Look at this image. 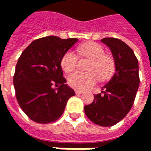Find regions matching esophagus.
Returning <instances> with one entry per match:
<instances>
[{
	"mask_svg": "<svg viewBox=\"0 0 151 151\" xmlns=\"http://www.w3.org/2000/svg\"><path fill=\"white\" fill-rule=\"evenodd\" d=\"M75 92H76V94H78V95H81V94H82V93H83V91H77V90L75 91Z\"/></svg>",
	"mask_w": 151,
	"mask_h": 151,
	"instance_id": "esophagus-1",
	"label": "esophagus"
}]
</instances>
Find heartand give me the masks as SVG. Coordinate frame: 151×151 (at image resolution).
I'll return each instance as SVG.
<instances>
[{"instance_id": "b5f03b06", "label": "heart", "mask_w": 151, "mask_h": 151, "mask_svg": "<svg viewBox=\"0 0 151 151\" xmlns=\"http://www.w3.org/2000/svg\"><path fill=\"white\" fill-rule=\"evenodd\" d=\"M79 54L91 59L87 66L88 72L76 71L69 76L68 84L76 90L84 91L96 83L98 78L102 81L112 76L115 69V62L111 55H105L103 47L90 42L79 47ZM77 56L73 51H68L63 55L60 65L65 72H71L77 65Z\"/></svg>"}]
</instances>
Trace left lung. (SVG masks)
<instances>
[{
  "mask_svg": "<svg viewBox=\"0 0 151 151\" xmlns=\"http://www.w3.org/2000/svg\"><path fill=\"white\" fill-rule=\"evenodd\" d=\"M101 42L112 52L115 72L101 88V93L94 95V101L84 109L91 122L110 127L124 119L134 104L139 86V63L134 51L122 40L104 38Z\"/></svg>",
  "mask_w": 151,
  "mask_h": 151,
  "instance_id": "8db88e82",
  "label": "left lung"
}]
</instances>
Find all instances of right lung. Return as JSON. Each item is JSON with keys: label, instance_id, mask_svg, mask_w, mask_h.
I'll return each instance as SVG.
<instances>
[{"label": "right lung", "instance_id": "right-lung-1", "mask_svg": "<svg viewBox=\"0 0 151 151\" xmlns=\"http://www.w3.org/2000/svg\"><path fill=\"white\" fill-rule=\"evenodd\" d=\"M77 41L56 36L38 38L19 57L13 77L16 97L32 121L38 124L56 121L64 113L69 98L76 95L63 77L60 62Z\"/></svg>", "mask_w": 151, "mask_h": 151}]
</instances>
